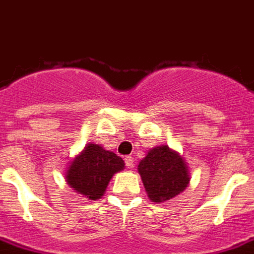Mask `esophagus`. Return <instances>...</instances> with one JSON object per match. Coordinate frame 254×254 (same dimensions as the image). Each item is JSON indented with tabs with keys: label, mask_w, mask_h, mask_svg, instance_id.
Returning <instances> with one entry per match:
<instances>
[{
	"label": "esophagus",
	"mask_w": 254,
	"mask_h": 254,
	"mask_svg": "<svg viewBox=\"0 0 254 254\" xmlns=\"http://www.w3.org/2000/svg\"><path fill=\"white\" fill-rule=\"evenodd\" d=\"M125 164H127V167L130 170V168H133L134 167V158L133 156H127L125 158Z\"/></svg>",
	"instance_id": "obj_1"
}]
</instances>
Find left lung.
<instances>
[{
  "mask_svg": "<svg viewBox=\"0 0 254 254\" xmlns=\"http://www.w3.org/2000/svg\"><path fill=\"white\" fill-rule=\"evenodd\" d=\"M137 170L147 197L155 203L167 202L183 193L190 181L188 163L167 145L148 150Z\"/></svg>",
  "mask_w": 254,
  "mask_h": 254,
  "instance_id": "1",
  "label": "left lung"
}]
</instances>
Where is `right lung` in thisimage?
<instances>
[{
    "instance_id": "right-lung-1",
    "label": "right lung",
    "mask_w": 254,
    "mask_h": 254,
    "mask_svg": "<svg viewBox=\"0 0 254 254\" xmlns=\"http://www.w3.org/2000/svg\"><path fill=\"white\" fill-rule=\"evenodd\" d=\"M125 168L123 158L96 143H87L74 156L65 172V181L84 198L96 201L104 195L113 175Z\"/></svg>"
}]
</instances>
